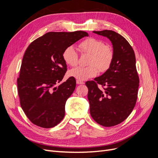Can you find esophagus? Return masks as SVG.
I'll list each match as a JSON object with an SVG mask.
<instances>
[{"instance_id":"esophagus-1","label":"esophagus","mask_w":158,"mask_h":158,"mask_svg":"<svg viewBox=\"0 0 158 158\" xmlns=\"http://www.w3.org/2000/svg\"><path fill=\"white\" fill-rule=\"evenodd\" d=\"M76 83H77V84H84V82H83V81L78 80H76Z\"/></svg>"}]
</instances>
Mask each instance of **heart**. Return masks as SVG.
<instances>
[{
	"instance_id": "b5f03b06",
	"label": "heart",
	"mask_w": 158,
	"mask_h": 158,
	"mask_svg": "<svg viewBox=\"0 0 158 158\" xmlns=\"http://www.w3.org/2000/svg\"><path fill=\"white\" fill-rule=\"evenodd\" d=\"M79 48L85 53L89 55L88 66H78L69 71V76L78 80H85L94 77L98 70L104 73L111 66L114 59V51L111 47L94 37H89L79 44ZM63 59L64 63L75 66L78 63V55L74 47L69 46L64 50Z\"/></svg>"
}]
</instances>
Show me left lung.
Wrapping results in <instances>:
<instances>
[{
  "label": "left lung",
  "instance_id": "8db88e82",
  "mask_svg": "<svg viewBox=\"0 0 158 158\" xmlns=\"http://www.w3.org/2000/svg\"><path fill=\"white\" fill-rule=\"evenodd\" d=\"M93 32L107 37L114 51L110 68L94 81L85 82L91 116L100 125L109 127L125 121L136 105L139 86L136 57L131 45L118 33L107 30Z\"/></svg>",
  "mask_w": 158,
  "mask_h": 158
}]
</instances>
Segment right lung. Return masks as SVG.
<instances>
[{"label":"right lung","instance_id":"1","mask_svg":"<svg viewBox=\"0 0 158 158\" xmlns=\"http://www.w3.org/2000/svg\"><path fill=\"white\" fill-rule=\"evenodd\" d=\"M88 33L48 32L31 42L23 55L17 80L20 106L34 125L52 128L63 120L65 104L76 88L70 77L58 88L67 69L63 59L64 50Z\"/></svg>","mask_w":158,"mask_h":158}]
</instances>
